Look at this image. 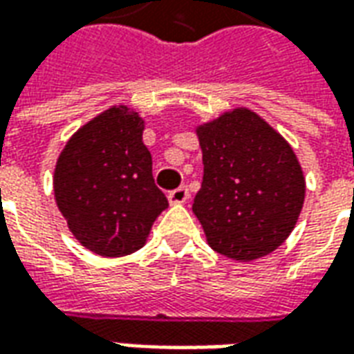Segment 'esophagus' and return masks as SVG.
I'll list each match as a JSON object with an SVG mask.
<instances>
[{
    "label": "esophagus",
    "instance_id": "obj_1",
    "mask_svg": "<svg viewBox=\"0 0 354 354\" xmlns=\"http://www.w3.org/2000/svg\"><path fill=\"white\" fill-rule=\"evenodd\" d=\"M189 199V189L185 185H180L176 189H172L169 193V203L170 205H182L185 201Z\"/></svg>",
    "mask_w": 354,
    "mask_h": 354
}]
</instances>
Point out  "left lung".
Wrapping results in <instances>:
<instances>
[{
  "mask_svg": "<svg viewBox=\"0 0 354 354\" xmlns=\"http://www.w3.org/2000/svg\"><path fill=\"white\" fill-rule=\"evenodd\" d=\"M203 184L193 201L210 248L241 261L267 256L286 241L305 199L294 149L246 108L197 129Z\"/></svg>",
  "mask_w": 354,
  "mask_h": 354,
  "instance_id": "obj_1",
  "label": "left lung"
}]
</instances>
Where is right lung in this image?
<instances>
[{"mask_svg":"<svg viewBox=\"0 0 354 354\" xmlns=\"http://www.w3.org/2000/svg\"><path fill=\"white\" fill-rule=\"evenodd\" d=\"M144 121L113 106L68 140L55 169V199L73 237L91 252L119 258L140 250L169 207L155 185Z\"/></svg>","mask_w":354,"mask_h":354,"instance_id":"obj_1","label":"right lung"}]
</instances>
